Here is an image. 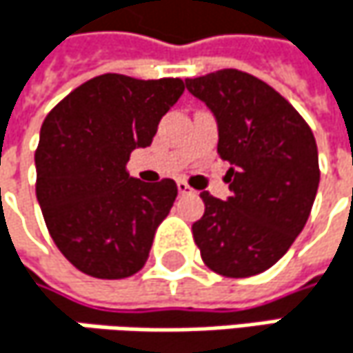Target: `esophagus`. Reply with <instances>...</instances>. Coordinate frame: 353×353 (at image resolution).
Instances as JSON below:
<instances>
[{"label": "esophagus", "mask_w": 353, "mask_h": 353, "mask_svg": "<svg viewBox=\"0 0 353 353\" xmlns=\"http://www.w3.org/2000/svg\"><path fill=\"white\" fill-rule=\"evenodd\" d=\"M177 192H179L181 196H190V194H194V190H192L185 181H177Z\"/></svg>", "instance_id": "obj_1"}]
</instances>
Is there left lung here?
<instances>
[{
  "label": "left lung",
  "mask_w": 353,
  "mask_h": 353,
  "mask_svg": "<svg viewBox=\"0 0 353 353\" xmlns=\"http://www.w3.org/2000/svg\"><path fill=\"white\" fill-rule=\"evenodd\" d=\"M188 92L212 112L216 151L231 168V196L202 192L204 216L192 225L204 263L247 278L272 268L307 225L319 188L315 137L303 116L261 79L223 69L185 79Z\"/></svg>",
  "instance_id": "1"
}]
</instances>
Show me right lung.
<instances>
[{
	"instance_id": "1",
	"label": "right lung",
	"mask_w": 353,
	"mask_h": 353,
	"mask_svg": "<svg viewBox=\"0 0 353 353\" xmlns=\"http://www.w3.org/2000/svg\"><path fill=\"white\" fill-rule=\"evenodd\" d=\"M183 94L181 79L118 73L73 90L44 118L36 149V198L61 253L83 274H137L177 196L174 179L126 174L134 149L153 143L159 120Z\"/></svg>"
}]
</instances>
